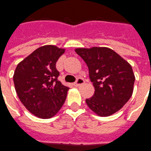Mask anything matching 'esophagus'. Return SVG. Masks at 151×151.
Masks as SVG:
<instances>
[{"label": "esophagus", "instance_id": "1", "mask_svg": "<svg viewBox=\"0 0 151 151\" xmlns=\"http://www.w3.org/2000/svg\"><path fill=\"white\" fill-rule=\"evenodd\" d=\"M84 83H85V81H84L83 79H82V78H78L76 82L74 83V85L76 86H81V85H83V84H84Z\"/></svg>", "mask_w": 151, "mask_h": 151}]
</instances>
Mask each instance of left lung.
Wrapping results in <instances>:
<instances>
[{"instance_id": "8db88e82", "label": "left lung", "mask_w": 151, "mask_h": 151, "mask_svg": "<svg viewBox=\"0 0 151 151\" xmlns=\"http://www.w3.org/2000/svg\"><path fill=\"white\" fill-rule=\"evenodd\" d=\"M75 51L89 69L94 94L86 99L88 107L100 116L122 109L132 95L135 75L129 63L108 47L76 48Z\"/></svg>"}]
</instances>
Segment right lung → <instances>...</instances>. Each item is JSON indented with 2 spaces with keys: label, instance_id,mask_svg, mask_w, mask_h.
<instances>
[{
  "label": "right lung",
  "instance_id": "1",
  "mask_svg": "<svg viewBox=\"0 0 151 151\" xmlns=\"http://www.w3.org/2000/svg\"><path fill=\"white\" fill-rule=\"evenodd\" d=\"M65 49L53 45L38 48L19 63L14 72L16 94L25 108L38 118L54 116L69 88L59 81L56 63Z\"/></svg>",
  "mask_w": 151,
  "mask_h": 151
}]
</instances>
